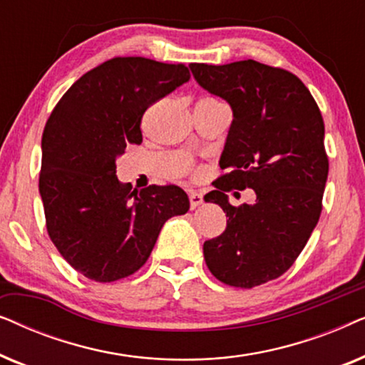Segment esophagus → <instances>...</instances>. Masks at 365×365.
<instances>
[{"label":"esophagus","mask_w":365,"mask_h":365,"mask_svg":"<svg viewBox=\"0 0 365 365\" xmlns=\"http://www.w3.org/2000/svg\"><path fill=\"white\" fill-rule=\"evenodd\" d=\"M189 202H191V209H196L202 204V196L199 192L191 191L189 192Z\"/></svg>","instance_id":"obj_1"}]
</instances>
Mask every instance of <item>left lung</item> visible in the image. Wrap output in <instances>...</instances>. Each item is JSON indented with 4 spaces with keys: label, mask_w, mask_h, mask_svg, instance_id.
Masks as SVG:
<instances>
[{
    "label": "left lung",
    "mask_w": 365,
    "mask_h": 365,
    "mask_svg": "<svg viewBox=\"0 0 365 365\" xmlns=\"http://www.w3.org/2000/svg\"><path fill=\"white\" fill-rule=\"evenodd\" d=\"M189 68L199 86L232 109L219 161L227 173L204 196L222 207L227 226L204 242V259L224 284L261 286L292 266L321 216L329 173L321 111L286 69L254 59ZM246 187L255 189L257 201L231 207L225 192Z\"/></svg>",
    "instance_id": "left-lung-1"
}]
</instances>
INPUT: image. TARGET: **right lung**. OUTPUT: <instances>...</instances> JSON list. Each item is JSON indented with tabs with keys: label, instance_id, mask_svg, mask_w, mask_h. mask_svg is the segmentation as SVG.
Returning <instances> with one entry per match:
<instances>
[{
	"label": "right lung",
	"instance_id": "1",
	"mask_svg": "<svg viewBox=\"0 0 365 365\" xmlns=\"http://www.w3.org/2000/svg\"><path fill=\"white\" fill-rule=\"evenodd\" d=\"M184 64L114 58L83 74L43 133L39 194L48 234L84 277L113 282L144 266L164 222L189 211L178 186L131 191L116 176L128 144H141L146 109L189 81Z\"/></svg>",
	"mask_w": 365,
	"mask_h": 365
}]
</instances>
